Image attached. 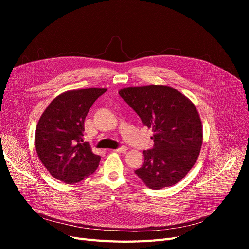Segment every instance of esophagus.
Wrapping results in <instances>:
<instances>
[{
	"label": "esophagus",
	"instance_id": "34e87169",
	"mask_svg": "<svg viewBox=\"0 0 249 249\" xmlns=\"http://www.w3.org/2000/svg\"><path fill=\"white\" fill-rule=\"evenodd\" d=\"M126 150H127V147L123 146V147H119V148H116V149H113V152H116V153H125Z\"/></svg>",
	"mask_w": 249,
	"mask_h": 249
}]
</instances>
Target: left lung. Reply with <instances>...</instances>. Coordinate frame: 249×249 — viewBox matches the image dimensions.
<instances>
[{
    "mask_svg": "<svg viewBox=\"0 0 249 249\" xmlns=\"http://www.w3.org/2000/svg\"><path fill=\"white\" fill-rule=\"evenodd\" d=\"M118 93L154 132V148L135 170L150 189L176 185L193 167L202 145V125L195 105L167 85L131 86Z\"/></svg>",
    "mask_w": 249,
    "mask_h": 249,
    "instance_id": "left-lung-1",
    "label": "left lung"
}]
</instances>
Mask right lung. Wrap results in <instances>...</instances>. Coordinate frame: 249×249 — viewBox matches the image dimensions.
<instances>
[{
  "mask_svg": "<svg viewBox=\"0 0 249 249\" xmlns=\"http://www.w3.org/2000/svg\"><path fill=\"white\" fill-rule=\"evenodd\" d=\"M107 88L69 90L56 96L43 111L35 130V149L52 177L76 184L95 171L101 157L84 142L88 111Z\"/></svg>",
  "mask_w": 249,
  "mask_h": 249,
  "instance_id": "1",
  "label": "right lung"
}]
</instances>
